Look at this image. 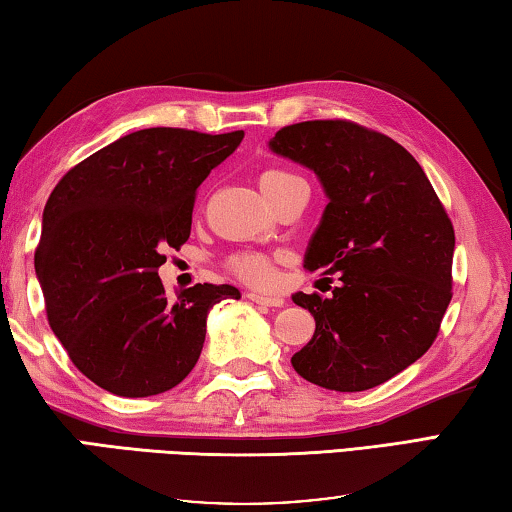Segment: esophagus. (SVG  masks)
I'll return each instance as SVG.
<instances>
[{
	"label": "esophagus",
	"mask_w": 512,
	"mask_h": 512,
	"mask_svg": "<svg viewBox=\"0 0 512 512\" xmlns=\"http://www.w3.org/2000/svg\"><path fill=\"white\" fill-rule=\"evenodd\" d=\"M248 298L253 300V303H257V305H264V307H282L285 305V298L282 296H264V294H248Z\"/></svg>",
	"instance_id": "esophagus-1"
}]
</instances>
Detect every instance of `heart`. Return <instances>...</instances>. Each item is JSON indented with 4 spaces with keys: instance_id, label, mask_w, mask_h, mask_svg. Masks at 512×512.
I'll use <instances>...</instances> for the list:
<instances>
[{
    "instance_id": "1",
    "label": "heart",
    "mask_w": 512,
    "mask_h": 512,
    "mask_svg": "<svg viewBox=\"0 0 512 512\" xmlns=\"http://www.w3.org/2000/svg\"><path fill=\"white\" fill-rule=\"evenodd\" d=\"M298 180L296 173H291L287 168H264L259 173V186L269 196V200L285 189L287 184ZM227 269H230L239 280L250 282V285H271L275 278L271 259L262 253H253V250H241V253H234L227 257Z\"/></svg>"
}]
</instances>
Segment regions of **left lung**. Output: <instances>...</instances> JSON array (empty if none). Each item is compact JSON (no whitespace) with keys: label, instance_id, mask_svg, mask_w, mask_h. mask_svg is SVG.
I'll use <instances>...</instances> for the list:
<instances>
[{"label":"left lung","instance_id":"left-lung-1","mask_svg":"<svg viewBox=\"0 0 512 512\" xmlns=\"http://www.w3.org/2000/svg\"><path fill=\"white\" fill-rule=\"evenodd\" d=\"M269 145L319 175L328 205L305 269L339 280L328 298L294 296L316 330L291 364L335 392L385 383L440 332L453 296L451 218L417 159L376 129L305 120L282 127Z\"/></svg>","mask_w":512,"mask_h":512}]
</instances>
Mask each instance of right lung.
<instances>
[{
    "mask_svg": "<svg viewBox=\"0 0 512 512\" xmlns=\"http://www.w3.org/2000/svg\"><path fill=\"white\" fill-rule=\"evenodd\" d=\"M243 132L150 127L70 168L43 212L36 275L47 321L72 364L111 394H161L196 367L207 312L230 285L166 296L159 266L191 234L198 186Z\"/></svg>",
    "mask_w": 512,
    "mask_h": 512,
    "instance_id": "obj_1",
    "label": "right lung"
}]
</instances>
